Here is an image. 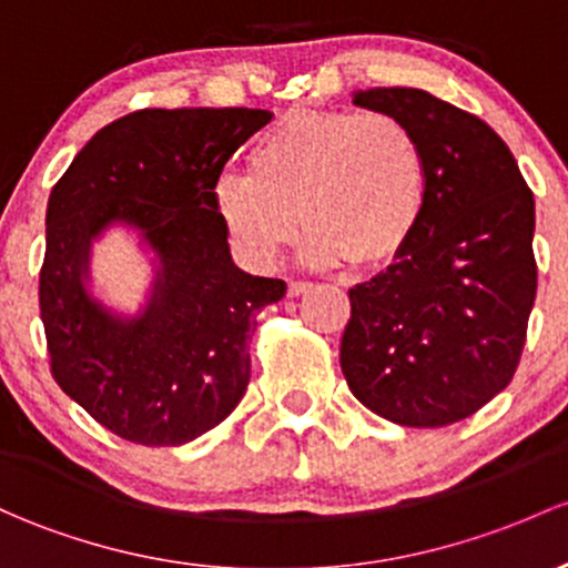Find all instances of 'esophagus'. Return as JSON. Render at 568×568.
<instances>
[{"instance_id": "obj_1", "label": "esophagus", "mask_w": 568, "mask_h": 568, "mask_svg": "<svg viewBox=\"0 0 568 568\" xmlns=\"http://www.w3.org/2000/svg\"><path fill=\"white\" fill-rule=\"evenodd\" d=\"M308 290H311L308 282H290V286H286V295L297 297V295H306Z\"/></svg>"}]
</instances>
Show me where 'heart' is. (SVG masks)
<instances>
[{
  "label": "heart",
  "instance_id": "b5f03b06",
  "mask_svg": "<svg viewBox=\"0 0 568 568\" xmlns=\"http://www.w3.org/2000/svg\"><path fill=\"white\" fill-rule=\"evenodd\" d=\"M428 156L389 113L292 111L252 149V175H222L213 203L243 254L271 265L306 230L314 265L384 267L428 205Z\"/></svg>",
  "mask_w": 568,
  "mask_h": 568
}]
</instances>
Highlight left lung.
<instances>
[{
    "instance_id": "1",
    "label": "left lung",
    "mask_w": 568,
    "mask_h": 568,
    "mask_svg": "<svg viewBox=\"0 0 568 568\" xmlns=\"http://www.w3.org/2000/svg\"><path fill=\"white\" fill-rule=\"evenodd\" d=\"M352 102L408 124L430 175L406 252L349 290L341 371L379 417L444 428L496 398L520 363L536 297L534 194L477 115L404 87Z\"/></svg>"
}]
</instances>
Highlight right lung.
<instances>
[{"instance_id":"add662e5","label":"right lung","mask_w":568,"mask_h":568,"mask_svg":"<svg viewBox=\"0 0 568 568\" xmlns=\"http://www.w3.org/2000/svg\"><path fill=\"white\" fill-rule=\"evenodd\" d=\"M271 119L252 108L121 115L51 189L40 267L48 363L59 387L124 442L179 447L224 423L246 393L254 325L286 284L235 267L213 189ZM111 221L143 229L163 260L152 306L132 323L82 286L90 237Z\"/></svg>"}]
</instances>
